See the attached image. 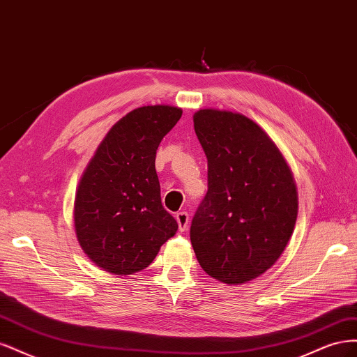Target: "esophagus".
Wrapping results in <instances>:
<instances>
[{"instance_id": "obj_1", "label": "esophagus", "mask_w": 357, "mask_h": 357, "mask_svg": "<svg viewBox=\"0 0 357 357\" xmlns=\"http://www.w3.org/2000/svg\"><path fill=\"white\" fill-rule=\"evenodd\" d=\"M176 220L178 223V229L183 232L188 229V223H189V214L186 211H180L176 214Z\"/></svg>"}]
</instances>
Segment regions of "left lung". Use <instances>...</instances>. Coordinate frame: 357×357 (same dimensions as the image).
Here are the masks:
<instances>
[{"label": "left lung", "mask_w": 357, "mask_h": 357, "mask_svg": "<svg viewBox=\"0 0 357 357\" xmlns=\"http://www.w3.org/2000/svg\"><path fill=\"white\" fill-rule=\"evenodd\" d=\"M193 128L208 160V192L190 226L193 252L210 277L243 284L284 252L298 215L296 183L275 143L244 114L201 109Z\"/></svg>", "instance_id": "obj_1"}]
</instances>
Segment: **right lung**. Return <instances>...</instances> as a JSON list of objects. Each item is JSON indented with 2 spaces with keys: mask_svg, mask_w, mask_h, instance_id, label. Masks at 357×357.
<instances>
[{
  "mask_svg": "<svg viewBox=\"0 0 357 357\" xmlns=\"http://www.w3.org/2000/svg\"><path fill=\"white\" fill-rule=\"evenodd\" d=\"M181 113L165 104L129 112L107 132L83 171L74 229L83 252L107 273L143 271L178 229L160 202L155 159Z\"/></svg>",
  "mask_w": 357,
  "mask_h": 357,
  "instance_id": "add662e5",
  "label": "right lung"
}]
</instances>
